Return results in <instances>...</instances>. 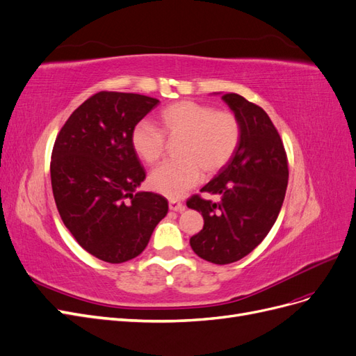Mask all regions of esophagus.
<instances>
[{
	"label": "esophagus",
	"mask_w": 356,
	"mask_h": 356,
	"mask_svg": "<svg viewBox=\"0 0 356 356\" xmlns=\"http://www.w3.org/2000/svg\"><path fill=\"white\" fill-rule=\"evenodd\" d=\"M169 209L170 211H175V212H182V211L186 209V207L181 202H178V200H169Z\"/></svg>",
	"instance_id": "34e87169"
}]
</instances>
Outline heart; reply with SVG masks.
I'll return each instance as SVG.
<instances>
[{"label": "heart", "instance_id": "heart-1", "mask_svg": "<svg viewBox=\"0 0 356 356\" xmlns=\"http://www.w3.org/2000/svg\"><path fill=\"white\" fill-rule=\"evenodd\" d=\"M169 136H184L177 161L156 168L148 178L149 187L169 199H178L195 187L204 174L212 175L229 163L241 141V123L230 111H215L213 106L181 101L159 114ZM136 156L154 165L163 156L165 135L149 122L138 123L131 135Z\"/></svg>", "mask_w": 356, "mask_h": 356}]
</instances>
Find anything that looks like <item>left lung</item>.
<instances>
[{"label": "left lung", "mask_w": 356, "mask_h": 356, "mask_svg": "<svg viewBox=\"0 0 356 356\" xmlns=\"http://www.w3.org/2000/svg\"><path fill=\"white\" fill-rule=\"evenodd\" d=\"M221 95L241 123V141L230 161L200 191L218 195L215 203L193 196L187 207L202 212L203 229L190 245L200 258L230 264L250 254L273 227L288 186L282 139L270 117L238 93Z\"/></svg>", "instance_id": "obj_1"}]
</instances>
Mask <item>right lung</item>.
<instances>
[{"mask_svg":"<svg viewBox=\"0 0 356 356\" xmlns=\"http://www.w3.org/2000/svg\"><path fill=\"white\" fill-rule=\"evenodd\" d=\"M157 105L144 95L99 92L70 115L53 147L50 177L60 218L102 261L138 257L168 213L163 196L136 191L145 170L131 144L134 127Z\"/></svg>","mask_w":356,"mask_h":356,"instance_id":"right-lung-1","label":"right lung"}]
</instances>
